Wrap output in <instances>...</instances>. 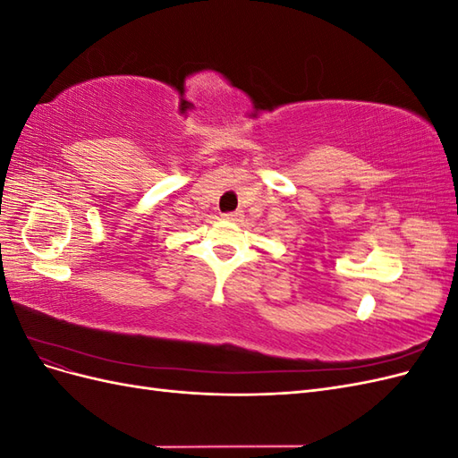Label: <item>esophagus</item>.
<instances>
[{
    "label": "esophagus",
    "instance_id": "1",
    "mask_svg": "<svg viewBox=\"0 0 458 458\" xmlns=\"http://www.w3.org/2000/svg\"><path fill=\"white\" fill-rule=\"evenodd\" d=\"M242 212H231V214H224V219L225 221H231V224H239V221H242Z\"/></svg>",
    "mask_w": 458,
    "mask_h": 458
}]
</instances>
